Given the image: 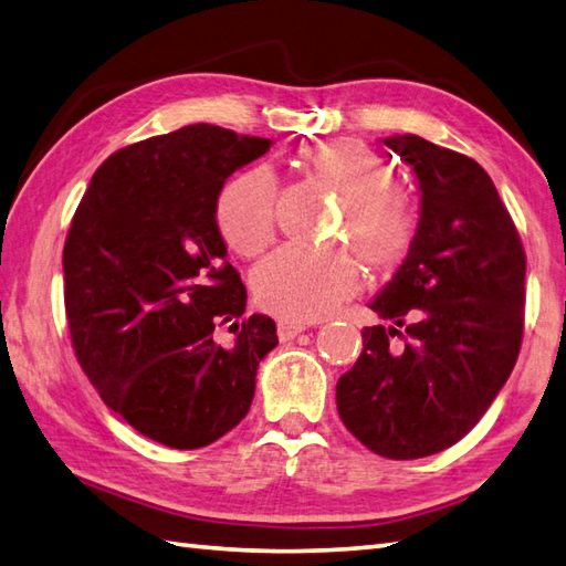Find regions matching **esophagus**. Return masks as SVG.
Returning <instances> with one entry per match:
<instances>
[{
  "instance_id": "1",
  "label": "esophagus",
  "mask_w": 566,
  "mask_h": 566,
  "mask_svg": "<svg viewBox=\"0 0 566 566\" xmlns=\"http://www.w3.org/2000/svg\"><path fill=\"white\" fill-rule=\"evenodd\" d=\"M307 329L305 322H293V319H279V338L281 342H291L297 334Z\"/></svg>"
}]
</instances>
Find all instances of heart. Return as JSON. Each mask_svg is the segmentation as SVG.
Returning a JSON list of instances; mask_svg holds the SVG:
<instances>
[{"instance_id": "1", "label": "heart", "mask_w": 566, "mask_h": 566, "mask_svg": "<svg viewBox=\"0 0 566 566\" xmlns=\"http://www.w3.org/2000/svg\"><path fill=\"white\" fill-rule=\"evenodd\" d=\"M300 165L317 184L342 196L336 237L348 240L375 271L405 261L417 237V216L405 193L389 186V167L370 147L356 140H332L305 147ZM279 186L266 169L237 174L216 200V222L224 244L242 256H259L275 240ZM356 259L342 247H285L254 273L261 307L293 322L329 315L358 291Z\"/></svg>"}]
</instances>
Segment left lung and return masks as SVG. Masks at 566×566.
<instances>
[{"label": "left lung", "instance_id": "8db88e82", "mask_svg": "<svg viewBox=\"0 0 566 566\" xmlns=\"http://www.w3.org/2000/svg\"><path fill=\"white\" fill-rule=\"evenodd\" d=\"M382 143L417 174L421 218L405 263L370 303L392 326L363 329L336 407L373 453L417 460L468 436L516 366L525 251L474 159L419 135Z\"/></svg>", "mask_w": 566, "mask_h": 566}]
</instances>
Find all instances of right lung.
<instances>
[{
	"label": "right lung",
	"instance_id": "1",
	"mask_svg": "<svg viewBox=\"0 0 566 566\" xmlns=\"http://www.w3.org/2000/svg\"><path fill=\"white\" fill-rule=\"evenodd\" d=\"M266 137L186 125L113 153L96 169L62 251L65 312L82 370L135 431L193 450L251 407L279 344L224 256L216 200L266 155Z\"/></svg>",
	"mask_w": 566,
	"mask_h": 566
}]
</instances>
